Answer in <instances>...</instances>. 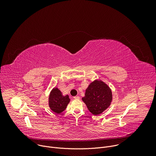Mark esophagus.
<instances>
[{
  "label": "esophagus",
  "instance_id": "obj_1",
  "mask_svg": "<svg viewBox=\"0 0 156 156\" xmlns=\"http://www.w3.org/2000/svg\"><path fill=\"white\" fill-rule=\"evenodd\" d=\"M73 99H80V97L78 96H74V97H73Z\"/></svg>",
  "mask_w": 156,
  "mask_h": 156
}]
</instances>
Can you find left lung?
<instances>
[{
	"mask_svg": "<svg viewBox=\"0 0 156 156\" xmlns=\"http://www.w3.org/2000/svg\"><path fill=\"white\" fill-rule=\"evenodd\" d=\"M82 101L91 114L99 115L110 105L112 101V90L104 81L95 80L86 88Z\"/></svg>",
	"mask_w": 156,
	"mask_h": 156,
	"instance_id": "obj_1",
	"label": "left lung"
}]
</instances>
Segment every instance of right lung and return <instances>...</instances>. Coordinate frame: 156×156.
<instances>
[{
  "label": "right lung",
  "mask_w": 156,
  "mask_h": 156,
  "mask_svg": "<svg viewBox=\"0 0 156 156\" xmlns=\"http://www.w3.org/2000/svg\"><path fill=\"white\" fill-rule=\"evenodd\" d=\"M69 95L63 96L57 87H54L49 96V107L54 112L59 114L65 110L70 102Z\"/></svg>",
  "instance_id": "obj_1"
}]
</instances>
